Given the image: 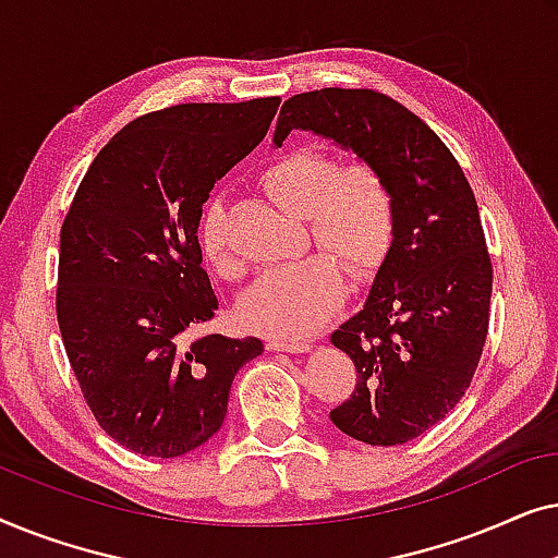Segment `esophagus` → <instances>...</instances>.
I'll return each instance as SVG.
<instances>
[{
	"instance_id": "esophagus-1",
	"label": "esophagus",
	"mask_w": 558,
	"mask_h": 558,
	"mask_svg": "<svg viewBox=\"0 0 558 558\" xmlns=\"http://www.w3.org/2000/svg\"><path fill=\"white\" fill-rule=\"evenodd\" d=\"M266 348L279 350V353H310L312 345L304 340H289V338H269Z\"/></svg>"
}]
</instances>
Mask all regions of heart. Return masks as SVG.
Listing matches in <instances>:
<instances>
[{
  "label": "heart",
  "instance_id": "1",
  "mask_svg": "<svg viewBox=\"0 0 558 558\" xmlns=\"http://www.w3.org/2000/svg\"><path fill=\"white\" fill-rule=\"evenodd\" d=\"M262 187L292 216H304L319 246L335 251L348 271L376 269L393 239L396 205L388 182L361 159L332 165L317 149H292L262 170ZM201 246L210 266L226 277L239 269L226 239L220 205L201 220ZM345 292V274L332 254L317 251L262 274L241 300V315L258 332L304 338L315 332Z\"/></svg>",
  "mask_w": 558,
  "mask_h": 558
}]
</instances>
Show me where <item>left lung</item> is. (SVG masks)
Here are the masks:
<instances>
[{"mask_svg": "<svg viewBox=\"0 0 558 558\" xmlns=\"http://www.w3.org/2000/svg\"><path fill=\"white\" fill-rule=\"evenodd\" d=\"M294 129L353 151L391 187V246L361 312L330 335L357 373L330 418L365 445H403L454 409L483 355L493 266L475 195L445 142L376 90L296 94L281 106L274 144Z\"/></svg>", "mask_w": 558, "mask_h": 558, "instance_id": "left-lung-1", "label": "left lung"}]
</instances>
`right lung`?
I'll return each instance as SVG.
<instances>
[{"instance_id": "1", "label": "right lung", "mask_w": 558, "mask_h": 558, "mask_svg": "<svg viewBox=\"0 0 558 558\" xmlns=\"http://www.w3.org/2000/svg\"><path fill=\"white\" fill-rule=\"evenodd\" d=\"M279 98L180 104L126 124L88 167L60 228L58 325L101 429L180 457L220 429L258 338L197 335L218 296L197 228L216 180L269 132Z\"/></svg>"}]
</instances>
